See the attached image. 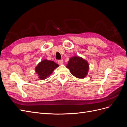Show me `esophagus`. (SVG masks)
I'll return each mask as SVG.
<instances>
[{
  "label": "esophagus",
  "mask_w": 127,
  "mask_h": 127,
  "mask_svg": "<svg viewBox=\"0 0 127 127\" xmlns=\"http://www.w3.org/2000/svg\"><path fill=\"white\" fill-rule=\"evenodd\" d=\"M58 63L59 64H62L64 63V61L63 60H59L58 61Z\"/></svg>",
  "instance_id": "1"
}]
</instances>
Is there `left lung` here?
<instances>
[{"mask_svg": "<svg viewBox=\"0 0 127 127\" xmlns=\"http://www.w3.org/2000/svg\"><path fill=\"white\" fill-rule=\"evenodd\" d=\"M71 74L78 78H84L87 76L89 64L87 61L79 56L71 57L66 66Z\"/></svg>", "mask_w": 127, "mask_h": 127, "instance_id": "8db88e82", "label": "left lung"}]
</instances>
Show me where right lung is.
Returning <instances> with one entry per match:
<instances>
[{
	"mask_svg": "<svg viewBox=\"0 0 127 127\" xmlns=\"http://www.w3.org/2000/svg\"><path fill=\"white\" fill-rule=\"evenodd\" d=\"M59 64L54 61L44 59L39 63L35 67V71L38 75V77L41 80L45 79L50 76Z\"/></svg>",
	"mask_w": 127,
	"mask_h": 127,
	"instance_id": "1",
	"label": "right lung"
}]
</instances>
